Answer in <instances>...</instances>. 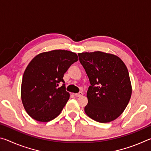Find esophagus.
Masks as SVG:
<instances>
[{"mask_svg": "<svg viewBox=\"0 0 151 151\" xmlns=\"http://www.w3.org/2000/svg\"><path fill=\"white\" fill-rule=\"evenodd\" d=\"M75 95L76 96V97H79V96H81L83 95V93H82V92H79L78 93H76L75 94Z\"/></svg>", "mask_w": 151, "mask_h": 151, "instance_id": "34e87169", "label": "esophagus"}]
</instances>
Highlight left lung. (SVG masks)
<instances>
[{
    "label": "left lung",
    "instance_id": "left-lung-1",
    "mask_svg": "<svg viewBox=\"0 0 151 151\" xmlns=\"http://www.w3.org/2000/svg\"><path fill=\"white\" fill-rule=\"evenodd\" d=\"M78 55L91 83L85 113L99 122L114 121L126 109L132 94L126 65L119 57L101 51Z\"/></svg>",
    "mask_w": 151,
    "mask_h": 151
}]
</instances>
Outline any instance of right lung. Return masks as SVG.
I'll list each match as a JSON object with an SVG mask.
<instances>
[{
  "mask_svg": "<svg viewBox=\"0 0 151 151\" xmlns=\"http://www.w3.org/2000/svg\"><path fill=\"white\" fill-rule=\"evenodd\" d=\"M78 60L75 52L54 50L40 53L30 61L21 85L22 104L30 117L48 122L59 115L70 96L66 91L64 74ZM60 82L63 85L58 88Z\"/></svg>",
  "mask_w": 151,
  "mask_h": 151,
  "instance_id": "obj_1",
  "label": "right lung"
}]
</instances>
